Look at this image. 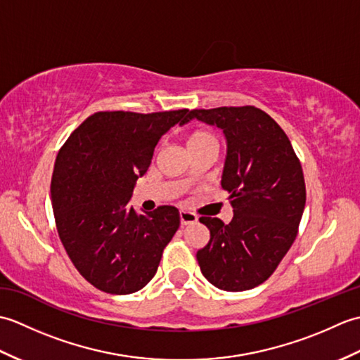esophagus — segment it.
Here are the masks:
<instances>
[{
	"label": "esophagus",
	"instance_id": "esophagus-1",
	"mask_svg": "<svg viewBox=\"0 0 360 360\" xmlns=\"http://www.w3.org/2000/svg\"><path fill=\"white\" fill-rule=\"evenodd\" d=\"M179 219H181V226H188V224H195L198 221V217L195 213H190V212H179Z\"/></svg>",
	"mask_w": 360,
	"mask_h": 360
}]
</instances>
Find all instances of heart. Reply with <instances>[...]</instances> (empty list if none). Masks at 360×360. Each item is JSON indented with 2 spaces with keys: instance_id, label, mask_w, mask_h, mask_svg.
<instances>
[{
  "instance_id": "1",
  "label": "heart",
  "mask_w": 360,
  "mask_h": 360,
  "mask_svg": "<svg viewBox=\"0 0 360 360\" xmlns=\"http://www.w3.org/2000/svg\"><path fill=\"white\" fill-rule=\"evenodd\" d=\"M186 145L190 155L202 150H209V148H217V150L219 148L217 137L210 131H205V129H195V131L188 133L186 137Z\"/></svg>"
}]
</instances>
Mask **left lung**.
Returning a JSON list of instances; mask_svg holds the SVG:
<instances>
[{
	"instance_id": "left-lung-1",
	"label": "left lung",
	"mask_w": 360,
	"mask_h": 360,
	"mask_svg": "<svg viewBox=\"0 0 360 360\" xmlns=\"http://www.w3.org/2000/svg\"><path fill=\"white\" fill-rule=\"evenodd\" d=\"M192 119L217 125L227 139L221 186L231 195L233 218L201 217L210 240L196 252L201 272L223 290H248L277 269L298 232L307 202L302 164L269 114L255 106L192 110Z\"/></svg>"
}]
</instances>
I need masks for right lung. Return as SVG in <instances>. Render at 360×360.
<instances>
[{
    "label": "right lung",
    "instance_id": "obj_1",
    "mask_svg": "<svg viewBox=\"0 0 360 360\" xmlns=\"http://www.w3.org/2000/svg\"><path fill=\"white\" fill-rule=\"evenodd\" d=\"M187 116L188 110L98 111L58 151L51 181L57 232L75 269L103 292L142 289L178 231L173 205L145 217L128 202L160 137Z\"/></svg>",
    "mask_w": 360,
    "mask_h": 360
}]
</instances>
